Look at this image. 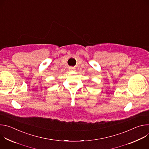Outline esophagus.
Instances as JSON below:
<instances>
[{
	"label": "esophagus",
	"instance_id": "esophagus-1",
	"mask_svg": "<svg viewBox=\"0 0 149 149\" xmlns=\"http://www.w3.org/2000/svg\"><path fill=\"white\" fill-rule=\"evenodd\" d=\"M69 68H70V71H73V70H74V68H73V67H70Z\"/></svg>",
	"mask_w": 149,
	"mask_h": 149
}]
</instances>
